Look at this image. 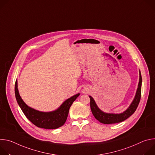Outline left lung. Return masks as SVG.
<instances>
[{"label": "left lung", "mask_w": 155, "mask_h": 155, "mask_svg": "<svg viewBox=\"0 0 155 155\" xmlns=\"http://www.w3.org/2000/svg\"><path fill=\"white\" fill-rule=\"evenodd\" d=\"M142 76L140 71L139 70V82L138 84V87H137L135 95L134 98L129 107L127 108L126 110H125L123 113H105L101 111L96 104V103L91 95H89L91 99V109L94 116L97 119L99 122L105 124H115L121 123L129 117H130L134 113L137 107L141 98V90H142Z\"/></svg>", "instance_id": "obj_1"}]
</instances>
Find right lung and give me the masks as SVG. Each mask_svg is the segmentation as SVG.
I'll return each instance as SVG.
<instances>
[{"mask_svg":"<svg viewBox=\"0 0 155 155\" xmlns=\"http://www.w3.org/2000/svg\"><path fill=\"white\" fill-rule=\"evenodd\" d=\"M15 93L17 103L29 121L38 127L48 129H57L65 123L70 107L80 95L79 93L68 98L54 111L43 112L31 108L25 104L20 95L17 80L15 85Z\"/></svg>","mask_w":155,"mask_h":155,"instance_id":"right-lung-1","label":"right lung"}]
</instances>
